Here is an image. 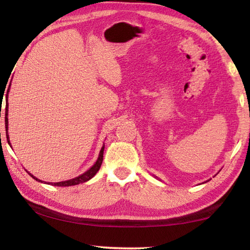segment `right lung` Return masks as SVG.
Masks as SVG:
<instances>
[{
  "mask_svg": "<svg viewBox=\"0 0 250 250\" xmlns=\"http://www.w3.org/2000/svg\"><path fill=\"white\" fill-rule=\"evenodd\" d=\"M8 95H6V102H5V130H6V139H8V143L9 145L11 146V144H10V139H9V135H8ZM103 153H104V145L103 147H102L101 152H100V155H98V159L96 161V163H95L93 167H91L89 170H87L85 173H83L82 175H79V177L77 178H73V179H70V180H66V181H62V182H48L47 185H52V186H58V187H69V186H75V185H79V184H83V182H86L90 180L91 178L94 177L95 174L97 173L98 170H100L101 165H102V162H103ZM29 173V172H28ZM31 177H33L35 180L36 181H41L43 182L42 180H40V179H37L36 177H34L33 174L29 173ZM46 184V182H45Z\"/></svg>",
  "mask_w": 250,
  "mask_h": 250,
  "instance_id": "obj_1",
  "label": "right lung"
}]
</instances>
